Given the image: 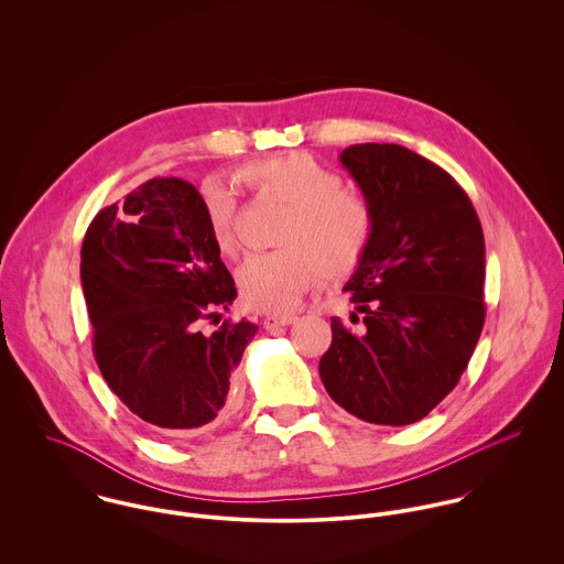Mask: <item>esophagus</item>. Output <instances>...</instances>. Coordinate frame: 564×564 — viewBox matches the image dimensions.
<instances>
[{
	"mask_svg": "<svg viewBox=\"0 0 564 564\" xmlns=\"http://www.w3.org/2000/svg\"><path fill=\"white\" fill-rule=\"evenodd\" d=\"M297 317L295 315H267L264 317V327L267 329H275V327H282V325H291Z\"/></svg>",
	"mask_w": 564,
	"mask_h": 564,
	"instance_id": "esophagus-1",
	"label": "esophagus"
}]
</instances>
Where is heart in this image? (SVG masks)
Segmentation results:
<instances>
[{"mask_svg": "<svg viewBox=\"0 0 564 564\" xmlns=\"http://www.w3.org/2000/svg\"><path fill=\"white\" fill-rule=\"evenodd\" d=\"M239 177L260 195L289 208L280 230L282 249L253 253L239 269V289L247 306L262 313L293 311L319 269L327 278L347 275L362 260L373 237L369 202L340 188L332 169L304 152L249 162ZM206 221L224 253L237 249V191L224 177L202 186Z\"/></svg>", "mask_w": 564, "mask_h": 564, "instance_id": "obj_1", "label": "heart"}]
</instances>
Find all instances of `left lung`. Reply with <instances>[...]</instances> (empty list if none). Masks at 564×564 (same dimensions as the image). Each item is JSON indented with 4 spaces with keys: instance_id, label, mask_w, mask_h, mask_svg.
<instances>
[{
    "instance_id": "8db88e82",
    "label": "left lung",
    "mask_w": 564,
    "mask_h": 564,
    "mask_svg": "<svg viewBox=\"0 0 564 564\" xmlns=\"http://www.w3.org/2000/svg\"><path fill=\"white\" fill-rule=\"evenodd\" d=\"M340 164L373 210V237L343 289L362 325L332 317L319 376L349 414L408 425L454 391L478 345L482 226L460 184L402 145H349Z\"/></svg>"
}]
</instances>
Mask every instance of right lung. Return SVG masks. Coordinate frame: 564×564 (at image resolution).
<instances>
[{
  "label": "right lung",
  "instance_id": "add662e5",
  "mask_svg": "<svg viewBox=\"0 0 564 564\" xmlns=\"http://www.w3.org/2000/svg\"><path fill=\"white\" fill-rule=\"evenodd\" d=\"M219 253L199 191L180 177H154L123 204L99 210L82 242V293L99 371L162 434L193 432L237 402L232 373L258 325L197 329L237 300Z\"/></svg>",
  "mask_w": 564,
  "mask_h": 564
}]
</instances>
